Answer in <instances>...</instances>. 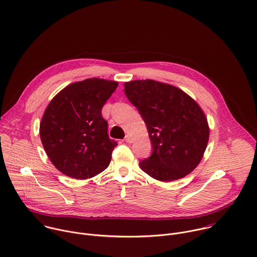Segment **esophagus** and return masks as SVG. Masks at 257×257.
I'll return each instance as SVG.
<instances>
[{
  "mask_svg": "<svg viewBox=\"0 0 257 257\" xmlns=\"http://www.w3.org/2000/svg\"><path fill=\"white\" fill-rule=\"evenodd\" d=\"M125 142H127V143H131V142H132V137H131V135H126V136H125Z\"/></svg>",
  "mask_w": 257,
  "mask_h": 257,
  "instance_id": "1",
  "label": "esophagus"
}]
</instances>
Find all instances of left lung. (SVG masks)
I'll list each match as a JSON object with an SVG mask.
<instances>
[{
    "label": "left lung",
    "mask_w": 257,
    "mask_h": 257,
    "mask_svg": "<svg viewBox=\"0 0 257 257\" xmlns=\"http://www.w3.org/2000/svg\"><path fill=\"white\" fill-rule=\"evenodd\" d=\"M124 92L146 124L152 153L140 168L160 182L180 180L197 167L209 140L200 106L172 84L152 79L125 82Z\"/></svg>",
    "instance_id": "left-lung-1"
}]
</instances>
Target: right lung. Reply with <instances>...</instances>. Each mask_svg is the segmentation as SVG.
Wrapping results in <instances>:
<instances>
[{"mask_svg": "<svg viewBox=\"0 0 257 257\" xmlns=\"http://www.w3.org/2000/svg\"><path fill=\"white\" fill-rule=\"evenodd\" d=\"M118 82L87 78L60 91L48 104L40 138L52 164L63 175L91 179L109 166L117 142L109 138L102 108Z\"/></svg>", "mask_w": 257, "mask_h": 257, "instance_id": "1", "label": "right lung"}]
</instances>
